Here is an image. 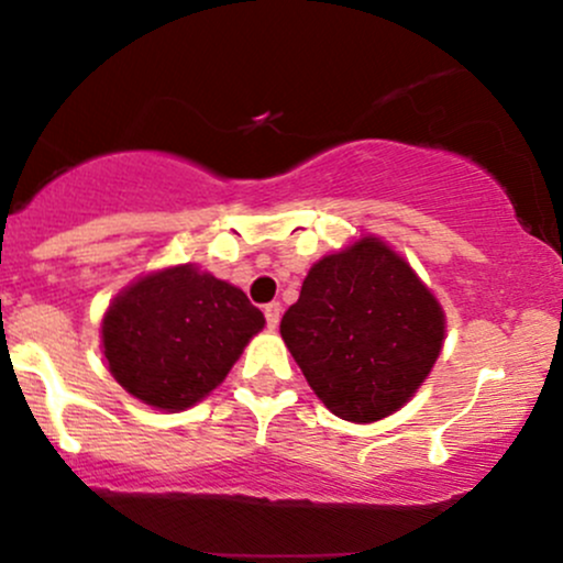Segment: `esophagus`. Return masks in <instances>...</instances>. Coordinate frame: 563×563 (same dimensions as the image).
Instances as JSON below:
<instances>
[{"label":"esophagus","instance_id":"34e87169","mask_svg":"<svg viewBox=\"0 0 563 563\" xmlns=\"http://www.w3.org/2000/svg\"><path fill=\"white\" fill-rule=\"evenodd\" d=\"M280 314H283L280 301H269V303H264V318H267V325H269V328H275L277 322H280Z\"/></svg>","mask_w":563,"mask_h":563}]
</instances>
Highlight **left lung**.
<instances>
[{"label": "left lung", "instance_id": "obj_1", "mask_svg": "<svg viewBox=\"0 0 563 563\" xmlns=\"http://www.w3.org/2000/svg\"><path fill=\"white\" fill-rule=\"evenodd\" d=\"M280 335L333 416L371 423L399 410L429 376L444 314L410 264L363 238L309 269Z\"/></svg>", "mask_w": 563, "mask_h": 563}]
</instances>
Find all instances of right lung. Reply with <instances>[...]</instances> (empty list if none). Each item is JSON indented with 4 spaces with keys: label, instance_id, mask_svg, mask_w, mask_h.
I'll return each instance as SVG.
<instances>
[{
    "label": "right lung",
    "instance_id": "right-lung-1",
    "mask_svg": "<svg viewBox=\"0 0 563 563\" xmlns=\"http://www.w3.org/2000/svg\"><path fill=\"white\" fill-rule=\"evenodd\" d=\"M264 314L241 288L196 267L147 275L102 320L113 378L161 410H185L222 384Z\"/></svg>",
    "mask_w": 563,
    "mask_h": 563
}]
</instances>
